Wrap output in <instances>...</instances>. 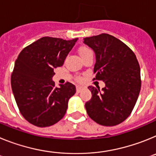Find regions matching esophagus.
<instances>
[{"label": "esophagus", "mask_w": 156, "mask_h": 156, "mask_svg": "<svg viewBox=\"0 0 156 156\" xmlns=\"http://www.w3.org/2000/svg\"><path fill=\"white\" fill-rule=\"evenodd\" d=\"M82 89H83L82 87L77 86L76 87V92H77V93H80V92L81 90H82Z\"/></svg>", "instance_id": "esophagus-1"}]
</instances>
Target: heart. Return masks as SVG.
<instances>
[{"label":"heart","instance_id":"heart-1","mask_svg":"<svg viewBox=\"0 0 156 156\" xmlns=\"http://www.w3.org/2000/svg\"><path fill=\"white\" fill-rule=\"evenodd\" d=\"M79 52H80V56H83V55H85V54L92 52V51L90 50V48H87V47H81V48L79 49ZM76 80L78 81H80L81 80V78L80 76H78V77H76Z\"/></svg>","mask_w":156,"mask_h":156}]
</instances>
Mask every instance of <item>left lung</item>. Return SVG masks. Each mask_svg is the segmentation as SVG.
I'll use <instances>...</instances> for the list:
<instances>
[{
  "instance_id": "8db88e82",
  "label": "left lung",
  "mask_w": 156,
  "mask_h": 156,
  "mask_svg": "<svg viewBox=\"0 0 156 156\" xmlns=\"http://www.w3.org/2000/svg\"><path fill=\"white\" fill-rule=\"evenodd\" d=\"M85 44L96 57L94 80L105 87L89 86L92 97L85 104L90 119L102 126L118 125L130 115L141 87L140 66L135 54L124 43L107 34L86 37Z\"/></svg>"
}]
</instances>
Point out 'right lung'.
<instances>
[{"mask_svg":"<svg viewBox=\"0 0 156 156\" xmlns=\"http://www.w3.org/2000/svg\"><path fill=\"white\" fill-rule=\"evenodd\" d=\"M77 40L42 37L18 56L11 84L19 111L31 124L52 126L66 114L76 87L67 82L56 87L52 77L55 74L54 69L62 66Z\"/></svg>","mask_w":156,"mask_h":156,"instance_id":"1","label":"right lung"}]
</instances>
